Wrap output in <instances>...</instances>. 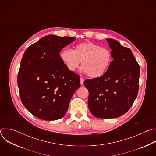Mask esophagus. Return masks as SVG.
I'll list each match as a JSON object with an SVG mask.
<instances>
[{"mask_svg":"<svg viewBox=\"0 0 156 156\" xmlns=\"http://www.w3.org/2000/svg\"><path fill=\"white\" fill-rule=\"evenodd\" d=\"M84 81V78H80V83H81V85H83V84Z\"/></svg>","mask_w":156,"mask_h":156,"instance_id":"obj_1","label":"esophagus"}]
</instances>
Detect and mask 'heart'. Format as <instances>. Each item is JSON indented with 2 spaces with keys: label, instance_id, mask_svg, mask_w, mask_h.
Returning a JSON list of instances; mask_svg holds the SVG:
<instances>
[{
  "label": "heart",
  "instance_id": "b5f03b06",
  "mask_svg": "<svg viewBox=\"0 0 156 156\" xmlns=\"http://www.w3.org/2000/svg\"><path fill=\"white\" fill-rule=\"evenodd\" d=\"M60 57L72 72H75L82 62L83 71L91 78L102 76L108 71L113 60L112 52L108 49L90 41L77 44L73 51L63 49L60 53Z\"/></svg>",
  "mask_w": 156,
  "mask_h": 156
}]
</instances>
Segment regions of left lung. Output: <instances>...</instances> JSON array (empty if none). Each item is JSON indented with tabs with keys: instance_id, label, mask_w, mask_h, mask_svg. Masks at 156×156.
Instances as JSON below:
<instances>
[{
	"instance_id": "left-lung-1",
	"label": "left lung",
	"mask_w": 156,
	"mask_h": 156,
	"mask_svg": "<svg viewBox=\"0 0 156 156\" xmlns=\"http://www.w3.org/2000/svg\"><path fill=\"white\" fill-rule=\"evenodd\" d=\"M113 60L101 77L87 79L88 106L97 118L114 119L125 114L136 99L139 90L140 65L130 49L113 39H106Z\"/></svg>"
}]
</instances>
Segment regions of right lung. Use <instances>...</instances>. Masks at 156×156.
Returning <instances> with one entry per match:
<instances>
[{"label": "right lung", "instance_id": "obj_1", "mask_svg": "<svg viewBox=\"0 0 156 156\" xmlns=\"http://www.w3.org/2000/svg\"><path fill=\"white\" fill-rule=\"evenodd\" d=\"M75 37L48 35L30 46L18 74L20 99L34 116L44 120L63 117L80 86V76L69 71L59 53Z\"/></svg>", "mask_w": 156, "mask_h": 156}]
</instances>
